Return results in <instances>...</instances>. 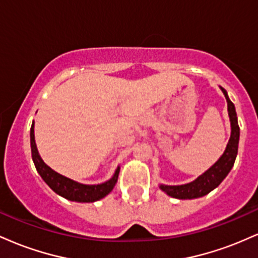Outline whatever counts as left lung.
<instances>
[{"label": "left lung", "mask_w": 258, "mask_h": 258, "mask_svg": "<svg viewBox=\"0 0 258 258\" xmlns=\"http://www.w3.org/2000/svg\"><path fill=\"white\" fill-rule=\"evenodd\" d=\"M220 88L223 92L224 97H226L228 116H229L230 121V138L228 141L226 150H224V153L220 156V159L209 170H206L203 174H200L193 182L180 185L160 184L159 188L164 193H166L168 197L182 200L197 199V198L204 197V195L209 194L210 191L214 190L215 188H217L234 166L236 155H238L240 128H239L238 125V116H236L235 106H234L232 100L228 97L227 91L223 87H221V86Z\"/></svg>", "instance_id": "left-lung-1"}]
</instances>
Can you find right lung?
<instances>
[{
	"label": "right lung",
	"instance_id": "add662e5",
	"mask_svg": "<svg viewBox=\"0 0 258 258\" xmlns=\"http://www.w3.org/2000/svg\"><path fill=\"white\" fill-rule=\"evenodd\" d=\"M35 123L32 122L30 130V146H31V155L32 161H34L35 167H36L38 174L41 176L46 184L52 189L54 193L70 201H76V203H94L103 198L106 197L114 189L119 177L120 166H117L114 174L110 179L100 184H82V183L76 182V180L68 178L63 174L55 172L52 170L38 153L36 142H35Z\"/></svg>",
	"mask_w": 258,
	"mask_h": 258
}]
</instances>
